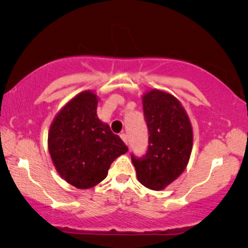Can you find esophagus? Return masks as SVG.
Returning a JSON list of instances; mask_svg holds the SVG:
<instances>
[{"instance_id":"esophagus-1","label":"esophagus","mask_w":248,"mask_h":248,"mask_svg":"<svg viewBox=\"0 0 248 248\" xmlns=\"http://www.w3.org/2000/svg\"><path fill=\"white\" fill-rule=\"evenodd\" d=\"M121 138H122V140H123V141L125 142V144L128 143V139H127V135H126V134L122 133V134H121Z\"/></svg>"}]
</instances>
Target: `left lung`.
<instances>
[{
  "label": "left lung",
  "mask_w": 248,
  "mask_h": 248,
  "mask_svg": "<svg viewBox=\"0 0 248 248\" xmlns=\"http://www.w3.org/2000/svg\"><path fill=\"white\" fill-rule=\"evenodd\" d=\"M143 114L148 126L147 152L132 154L139 182L159 191L184 171L193 144V132L184 108L174 96L151 90L143 97Z\"/></svg>",
  "instance_id": "8db88e82"
}]
</instances>
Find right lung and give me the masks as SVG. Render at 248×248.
Here are the masks:
<instances>
[{"label":"right lung","instance_id":"add662e5","mask_svg":"<svg viewBox=\"0 0 248 248\" xmlns=\"http://www.w3.org/2000/svg\"><path fill=\"white\" fill-rule=\"evenodd\" d=\"M97 96L84 91L54 120L48 134L50 157L60 175L78 188L106 178L111 162L128 148L97 117Z\"/></svg>","mask_w":248,"mask_h":248}]
</instances>
